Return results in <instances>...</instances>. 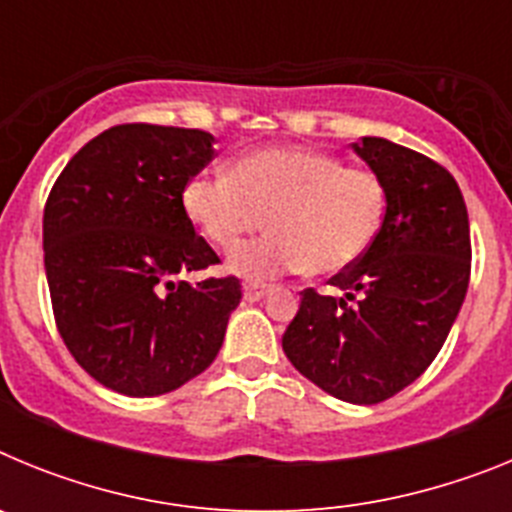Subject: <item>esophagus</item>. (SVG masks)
I'll use <instances>...</instances> for the list:
<instances>
[{"mask_svg": "<svg viewBox=\"0 0 512 512\" xmlns=\"http://www.w3.org/2000/svg\"><path fill=\"white\" fill-rule=\"evenodd\" d=\"M266 292H269V289L259 287V284H246V287H243V300H246V302H259V300H264Z\"/></svg>", "mask_w": 512, "mask_h": 512, "instance_id": "34e87169", "label": "esophagus"}]
</instances>
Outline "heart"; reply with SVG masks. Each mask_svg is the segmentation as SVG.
<instances>
[{
  "mask_svg": "<svg viewBox=\"0 0 512 512\" xmlns=\"http://www.w3.org/2000/svg\"><path fill=\"white\" fill-rule=\"evenodd\" d=\"M184 212L215 246L233 248L264 228L274 233L235 248L230 271L266 282L310 269L328 277L351 269L377 241L387 217V189L372 171L307 148H256L228 171L192 176Z\"/></svg>",
  "mask_w": 512,
  "mask_h": 512,
  "instance_id": "obj_1",
  "label": "heart"
}]
</instances>
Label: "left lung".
<instances>
[{
    "label": "left lung",
    "instance_id": "left-lung-1",
    "mask_svg": "<svg viewBox=\"0 0 512 512\" xmlns=\"http://www.w3.org/2000/svg\"><path fill=\"white\" fill-rule=\"evenodd\" d=\"M354 153L382 179L387 217L372 248L330 284L302 292L282 348L302 377L354 405H377L431 366L467 297L469 217L449 171L413 148L361 138Z\"/></svg>",
    "mask_w": 512,
    "mask_h": 512
}]
</instances>
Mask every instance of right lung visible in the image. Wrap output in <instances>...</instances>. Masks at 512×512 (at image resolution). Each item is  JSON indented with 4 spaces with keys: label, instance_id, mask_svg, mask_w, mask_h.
I'll list each match as a JSON object with an SVG mask.
<instances>
[{
    "label": "right lung",
    "instance_id": "obj_1",
    "mask_svg": "<svg viewBox=\"0 0 512 512\" xmlns=\"http://www.w3.org/2000/svg\"><path fill=\"white\" fill-rule=\"evenodd\" d=\"M212 143L205 130L115 125L71 158L45 202L58 333L81 369L120 395H166L205 372L241 302L235 277L182 279L220 261L182 205Z\"/></svg>",
    "mask_w": 512,
    "mask_h": 512
}]
</instances>
